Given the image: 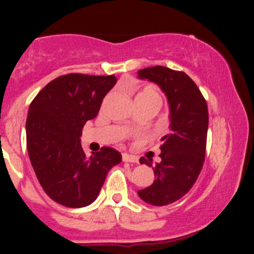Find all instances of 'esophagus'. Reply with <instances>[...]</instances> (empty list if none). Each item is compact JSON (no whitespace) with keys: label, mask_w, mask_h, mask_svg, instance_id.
Listing matches in <instances>:
<instances>
[{"label":"esophagus","mask_w":254,"mask_h":254,"mask_svg":"<svg viewBox=\"0 0 254 254\" xmlns=\"http://www.w3.org/2000/svg\"><path fill=\"white\" fill-rule=\"evenodd\" d=\"M122 159H123L124 162H138V157L135 156V155H130V154H127L124 153L123 155H122Z\"/></svg>","instance_id":"34e87169"}]
</instances>
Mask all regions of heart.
<instances>
[{"label":"heart","mask_w":254,"mask_h":254,"mask_svg":"<svg viewBox=\"0 0 254 254\" xmlns=\"http://www.w3.org/2000/svg\"><path fill=\"white\" fill-rule=\"evenodd\" d=\"M137 97H157V98H159V94H157V92H156L155 89H153V88H144L143 90H141V92H139L138 94H137Z\"/></svg>","instance_id":"obj_1"}]
</instances>
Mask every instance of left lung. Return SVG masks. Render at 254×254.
<instances>
[{
    "label": "left lung",
    "mask_w": 254,
    "mask_h": 254,
    "mask_svg": "<svg viewBox=\"0 0 254 254\" xmlns=\"http://www.w3.org/2000/svg\"><path fill=\"white\" fill-rule=\"evenodd\" d=\"M141 80L156 83L170 105V132L161 138V161L153 168L155 180L139 190V198L162 206L185 196L203 167L208 133V106L197 84L185 72L156 65L137 71ZM151 161L139 162L150 167Z\"/></svg>",
    "instance_id": "obj_1"
}]
</instances>
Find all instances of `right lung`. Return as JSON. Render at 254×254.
<instances>
[{"instance_id":"1","label":"right lung","mask_w":254,"mask_h":254,"mask_svg":"<svg viewBox=\"0 0 254 254\" xmlns=\"http://www.w3.org/2000/svg\"><path fill=\"white\" fill-rule=\"evenodd\" d=\"M117 77L68 74L46 84L30 105L26 121L32 167L51 199L82 208L97 199L107 173L122 161L119 151L103 147L86 156L81 135L98 116Z\"/></svg>"}]
</instances>
